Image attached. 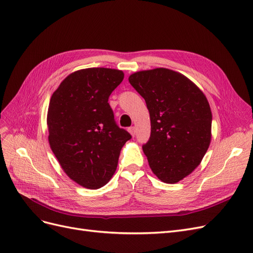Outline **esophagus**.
<instances>
[{
	"mask_svg": "<svg viewBox=\"0 0 253 253\" xmlns=\"http://www.w3.org/2000/svg\"><path fill=\"white\" fill-rule=\"evenodd\" d=\"M128 132H129V134H131L134 137L135 134H136V127L135 126H131V127L128 128Z\"/></svg>",
	"mask_w": 253,
	"mask_h": 253,
	"instance_id": "esophagus-1",
	"label": "esophagus"
}]
</instances>
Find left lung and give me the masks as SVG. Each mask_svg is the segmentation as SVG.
I'll list each match as a JSON object with an SVG mask.
<instances>
[{
  "label": "left lung",
  "mask_w": 253,
  "mask_h": 253,
  "mask_svg": "<svg viewBox=\"0 0 253 253\" xmlns=\"http://www.w3.org/2000/svg\"><path fill=\"white\" fill-rule=\"evenodd\" d=\"M128 81L150 113L151 136L142 145L150 168L162 181L178 182L194 171L209 148V102L186 76L168 68L137 72Z\"/></svg>",
  "instance_id": "1"
}]
</instances>
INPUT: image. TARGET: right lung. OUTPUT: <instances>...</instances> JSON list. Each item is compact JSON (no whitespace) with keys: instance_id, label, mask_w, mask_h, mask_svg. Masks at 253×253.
Segmentation results:
<instances>
[{"instance_id":"right-lung-1","label":"right lung","mask_w":253,"mask_h":253,"mask_svg":"<svg viewBox=\"0 0 253 253\" xmlns=\"http://www.w3.org/2000/svg\"><path fill=\"white\" fill-rule=\"evenodd\" d=\"M125 74L104 67L75 72L52 94L48 112L50 149L68 177L87 189L112 178L120 151L132 138L117 126L109 104Z\"/></svg>"}]
</instances>
